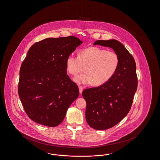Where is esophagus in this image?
Here are the masks:
<instances>
[{"label":"esophagus","mask_w":160,"mask_h":160,"mask_svg":"<svg viewBox=\"0 0 160 160\" xmlns=\"http://www.w3.org/2000/svg\"><path fill=\"white\" fill-rule=\"evenodd\" d=\"M83 89H84V88H83L82 86H79V93H80V94L82 93V91H83Z\"/></svg>","instance_id":"1"}]
</instances>
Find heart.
<instances>
[{
	"instance_id": "obj_1",
	"label": "heart",
	"mask_w": 160,
	"mask_h": 160,
	"mask_svg": "<svg viewBox=\"0 0 160 160\" xmlns=\"http://www.w3.org/2000/svg\"><path fill=\"white\" fill-rule=\"evenodd\" d=\"M119 65V58L116 52L97 47L81 50L78 56L70 54L66 59L67 70L74 76L82 72L84 67L85 73L75 79L80 84H104L115 75Z\"/></svg>"
}]
</instances>
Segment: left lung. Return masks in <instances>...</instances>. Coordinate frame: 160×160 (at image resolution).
<instances>
[{
    "mask_svg": "<svg viewBox=\"0 0 160 160\" xmlns=\"http://www.w3.org/2000/svg\"><path fill=\"white\" fill-rule=\"evenodd\" d=\"M112 48L119 58V65L113 77L104 84L85 89V118L96 130L117 125L129 112L137 90L136 63L132 55L117 40H98L93 44Z\"/></svg>",
    "mask_w": 160,
    "mask_h": 160,
    "instance_id": "left-lung-1",
    "label": "left lung"
}]
</instances>
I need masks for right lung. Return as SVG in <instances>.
Instances as JSON below:
<instances>
[{"label": "right lung", "mask_w": 160, "mask_h": 160, "mask_svg": "<svg viewBox=\"0 0 160 160\" xmlns=\"http://www.w3.org/2000/svg\"><path fill=\"white\" fill-rule=\"evenodd\" d=\"M82 42L73 36L47 38L33 44L19 72L18 93L33 121L56 127L79 95L67 74L66 59Z\"/></svg>", "instance_id": "obj_1"}]
</instances>
